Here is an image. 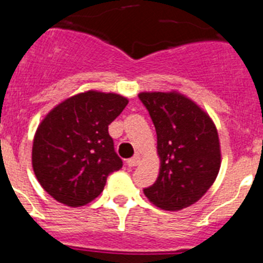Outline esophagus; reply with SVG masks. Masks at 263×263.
I'll return each instance as SVG.
<instances>
[{"mask_svg": "<svg viewBox=\"0 0 263 263\" xmlns=\"http://www.w3.org/2000/svg\"><path fill=\"white\" fill-rule=\"evenodd\" d=\"M139 162H140V157L139 156H135V157L127 160V165L128 166H136V165H139Z\"/></svg>", "mask_w": 263, "mask_h": 263, "instance_id": "obj_1", "label": "esophagus"}]
</instances>
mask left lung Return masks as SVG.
Listing matches in <instances>:
<instances>
[{"instance_id":"left-lung-1","label":"left lung","mask_w":263,"mask_h":263,"mask_svg":"<svg viewBox=\"0 0 263 263\" xmlns=\"http://www.w3.org/2000/svg\"><path fill=\"white\" fill-rule=\"evenodd\" d=\"M157 134L161 166L157 181L144 189L153 204L178 211L194 204L220 170V143L211 118L177 91L140 93Z\"/></svg>"}]
</instances>
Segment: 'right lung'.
<instances>
[{"mask_svg":"<svg viewBox=\"0 0 263 263\" xmlns=\"http://www.w3.org/2000/svg\"><path fill=\"white\" fill-rule=\"evenodd\" d=\"M128 99L89 90L49 111L36 129L32 167L42 187L58 202L79 207L96 199L107 177L123 166L108 124Z\"/></svg>","mask_w":263,"mask_h":263,"instance_id":"add662e5","label":"right lung"}]
</instances>
